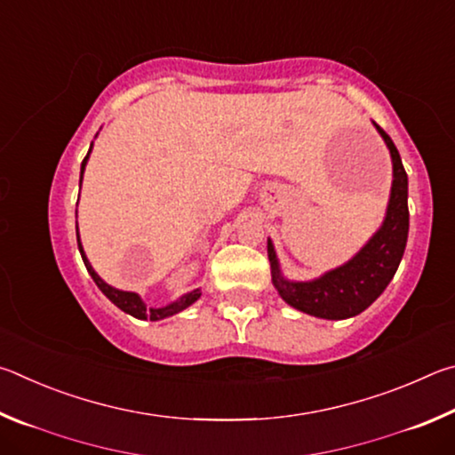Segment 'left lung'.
<instances>
[{
    "label": "left lung",
    "mask_w": 455,
    "mask_h": 455,
    "mask_svg": "<svg viewBox=\"0 0 455 455\" xmlns=\"http://www.w3.org/2000/svg\"><path fill=\"white\" fill-rule=\"evenodd\" d=\"M379 130L394 160V184L387 206V217L375 236L353 257L347 265L323 275L317 281L289 283L279 273V263L271 241H268V260H271L273 283L283 301L295 309L315 315L321 319H347L365 311L394 279L402 263L407 233H410V209H407V174L402 156L391 138Z\"/></svg>",
    "instance_id": "1"
}]
</instances>
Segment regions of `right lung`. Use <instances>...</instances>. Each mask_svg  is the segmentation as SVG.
<instances>
[{
  "mask_svg": "<svg viewBox=\"0 0 455 455\" xmlns=\"http://www.w3.org/2000/svg\"><path fill=\"white\" fill-rule=\"evenodd\" d=\"M92 148V146H90ZM88 154H90V150H88ZM88 154H86V158H84V163H82V168H80V184H82V174H84V166H86V160H88ZM76 236H78V225H76ZM78 249H80V255H82V260H84V265H86V268H88V273H90V276L92 279H94V283L98 284V289L104 292V295L110 299V301L116 305V307H120L122 311L124 313H128V315H132V317H136V319H150V321H158V319H164V317H171V315H174V313H180L182 309H187L188 305H192L196 301V299L200 297V291L196 289V291H192V292H188V295H184V297H180L179 301L176 303H171V305H166V307H163V309H146V305L142 303V299L136 295V292H128V291H118V289H114V287H110V284L108 283H104L102 279H100V276L96 275V271L94 268H92V265L88 263V259H86V255H84V251H82V243H80V236H78Z\"/></svg>",
  "mask_w": 455,
  "mask_h": 455,
  "instance_id": "obj_1",
  "label": "right lung"
}]
</instances>
